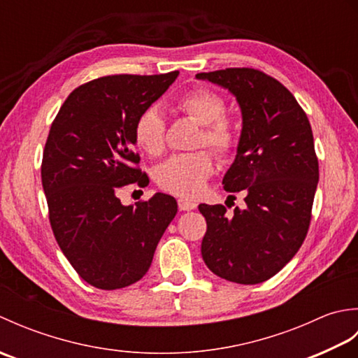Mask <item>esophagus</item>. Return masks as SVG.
Returning a JSON list of instances; mask_svg holds the SVG:
<instances>
[{
	"instance_id": "34e87169",
	"label": "esophagus",
	"mask_w": 358,
	"mask_h": 358,
	"mask_svg": "<svg viewBox=\"0 0 358 358\" xmlns=\"http://www.w3.org/2000/svg\"><path fill=\"white\" fill-rule=\"evenodd\" d=\"M178 208H180V210H194V209H196V203L180 199L178 200Z\"/></svg>"
}]
</instances>
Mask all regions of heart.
<instances>
[{
    "label": "heart",
    "instance_id": "heart-1",
    "mask_svg": "<svg viewBox=\"0 0 358 358\" xmlns=\"http://www.w3.org/2000/svg\"><path fill=\"white\" fill-rule=\"evenodd\" d=\"M175 109L200 123L195 148L208 146L218 158H229L238 148V127L224 115L223 95L208 87H195L175 98ZM167 124L155 108L143 110L134 124V140L143 152L159 157L166 149ZM214 173V158L209 150L173 155L157 169V185L166 192L192 199L206 186Z\"/></svg>",
    "mask_w": 358,
    "mask_h": 358
}]
</instances>
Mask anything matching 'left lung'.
I'll use <instances>...</instances> for the list:
<instances>
[{"instance_id": "1", "label": "left lung", "mask_w": 358, "mask_h": 358, "mask_svg": "<svg viewBox=\"0 0 358 358\" xmlns=\"http://www.w3.org/2000/svg\"><path fill=\"white\" fill-rule=\"evenodd\" d=\"M229 89L243 113L227 192H246V209L200 204L208 229L201 255L224 280L257 285L292 260L306 238L318 183V158L306 112L271 75L252 67L196 73ZM234 196V195H231Z\"/></svg>"}]
</instances>
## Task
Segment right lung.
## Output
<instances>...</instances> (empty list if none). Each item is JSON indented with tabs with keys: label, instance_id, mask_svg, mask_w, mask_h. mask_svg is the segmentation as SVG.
Here are the masks:
<instances>
[{
	"label": "right lung",
	"instance_id": "obj_1",
	"mask_svg": "<svg viewBox=\"0 0 358 358\" xmlns=\"http://www.w3.org/2000/svg\"><path fill=\"white\" fill-rule=\"evenodd\" d=\"M178 73L95 78L73 89L52 121L41 163L50 227L72 268L98 289L143 278L177 214L171 195L123 206L118 192L149 185L134 124Z\"/></svg>",
	"mask_w": 358,
	"mask_h": 358
}]
</instances>
